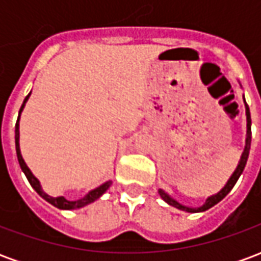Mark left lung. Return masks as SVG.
Wrapping results in <instances>:
<instances>
[{
	"instance_id": "left-lung-1",
	"label": "left lung",
	"mask_w": 261,
	"mask_h": 261,
	"mask_svg": "<svg viewBox=\"0 0 261 261\" xmlns=\"http://www.w3.org/2000/svg\"><path fill=\"white\" fill-rule=\"evenodd\" d=\"M245 106H246V120H247L246 145H245V151H243V153H242L241 162H239L238 168H236V170L233 172V175L230 176V179L228 180V183L225 185L224 189H222V190H221L218 194L208 197L205 204H204V205L200 208L185 207V205H181V204H179L177 201H175L173 198H170V197L164 192V190H159V194H161V197H162V198H164L165 201L168 202V204H170V205H173V207H176V208H179V210H181V211H187V213H201V211H205V210H208V208H211L213 205H215L217 202L221 201V200H222V198H224V197L226 196V194H228V193H229L232 189H233L235 183L238 181L239 176L242 175V172H243L245 166H246L247 158H249V151H250V142H252V119H250V110H249V106H247L246 102H245Z\"/></svg>"
}]
</instances>
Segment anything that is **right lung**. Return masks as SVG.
I'll list each match as a JSON object with an SVG mask.
<instances>
[{"instance_id": "1", "label": "right lung", "mask_w": 261, "mask_h": 261, "mask_svg": "<svg viewBox=\"0 0 261 261\" xmlns=\"http://www.w3.org/2000/svg\"><path fill=\"white\" fill-rule=\"evenodd\" d=\"M29 95H31V93H29ZM29 95L25 97L23 105L20 106L19 113L22 112L23 106H25V102L28 100ZM15 147H16V155H18V161H19L20 169L23 170V173H25V176L28 177V180H29V183H31V186L33 187V189H35V190H36V192L39 193L44 200H46V201H48L50 204H53L54 207L61 208V210H75V208L84 207V205H86V204H89V202L97 200L99 197L102 196L103 193L108 190L109 187H110V185H112V181H106L105 185H102L100 187H97V189H95V190H92V192L88 193L85 197H82V198H80V200H75V201H68V200L64 198V197H50L48 194H46V193L43 192L39 180H37L35 176L32 175V172L29 170V168L26 166L25 161L22 159V155H20V151H19V117H18V121H16V124H15Z\"/></svg>"}]
</instances>
